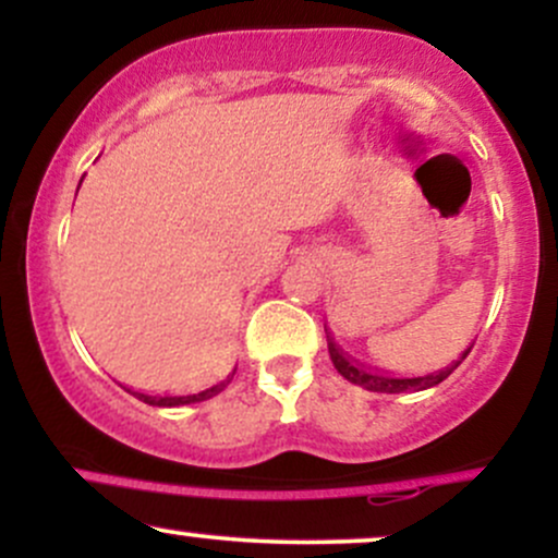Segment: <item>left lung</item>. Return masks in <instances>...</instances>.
<instances>
[{
  "mask_svg": "<svg viewBox=\"0 0 558 558\" xmlns=\"http://www.w3.org/2000/svg\"><path fill=\"white\" fill-rule=\"evenodd\" d=\"M328 351H330V360H332V364H336L338 373H341L349 383H354V386L375 390V393H403V390H425V388L438 386V383H444L446 377L466 360V354L472 351V345L466 351H462V356H459L457 362H451L448 367L438 369V373L422 375V377H399V375H388V373L386 375L373 373V369H367L364 364L351 360L349 354H343L330 336H328Z\"/></svg>",
  "mask_w": 558,
  "mask_h": 558,
  "instance_id": "obj_1",
  "label": "left lung"
}]
</instances>
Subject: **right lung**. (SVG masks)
Here are the masks:
<instances>
[{
    "instance_id": "1",
    "label": "right lung",
    "mask_w": 558,
    "mask_h": 558,
    "mask_svg": "<svg viewBox=\"0 0 558 558\" xmlns=\"http://www.w3.org/2000/svg\"><path fill=\"white\" fill-rule=\"evenodd\" d=\"M228 383H230V377H228V380H220L213 388L198 390V393H191V396H149V393H138V390H131V388H125V390H128V393L136 396L138 401L149 403V407H183V403H196V401L213 399V396L220 393V390H226Z\"/></svg>"
}]
</instances>
